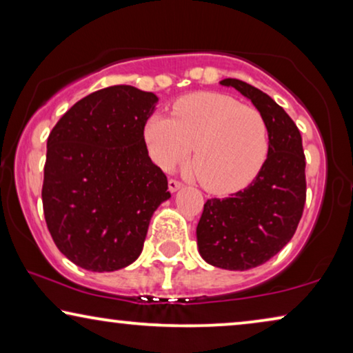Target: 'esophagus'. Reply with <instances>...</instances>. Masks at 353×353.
I'll list each match as a JSON object with an SVG mask.
<instances>
[{
	"instance_id": "esophagus-1",
	"label": "esophagus",
	"mask_w": 353,
	"mask_h": 353,
	"mask_svg": "<svg viewBox=\"0 0 353 353\" xmlns=\"http://www.w3.org/2000/svg\"><path fill=\"white\" fill-rule=\"evenodd\" d=\"M181 186L183 185L178 180H168V191H170V192H176Z\"/></svg>"
}]
</instances>
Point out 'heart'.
Wrapping results in <instances>:
<instances>
[{
  "instance_id": "obj_1",
  "label": "heart",
  "mask_w": 353,
  "mask_h": 353,
  "mask_svg": "<svg viewBox=\"0 0 353 353\" xmlns=\"http://www.w3.org/2000/svg\"><path fill=\"white\" fill-rule=\"evenodd\" d=\"M173 119L152 115L144 125L149 157L170 172L190 159L197 180L214 194L248 188L268 156V132L257 109L221 93H192L173 104Z\"/></svg>"
}]
</instances>
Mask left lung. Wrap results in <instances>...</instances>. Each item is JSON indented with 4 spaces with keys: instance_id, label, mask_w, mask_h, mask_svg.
Returning <instances> with one entry per match:
<instances>
[{
    "instance_id": "left-lung-1",
    "label": "left lung",
    "mask_w": 353,
    "mask_h": 353,
    "mask_svg": "<svg viewBox=\"0 0 353 353\" xmlns=\"http://www.w3.org/2000/svg\"><path fill=\"white\" fill-rule=\"evenodd\" d=\"M220 85L238 90L262 115L268 156L245 190L205 202L197 248L207 263L244 272L274 257L296 233L305 204V156L296 123L267 93L236 79Z\"/></svg>"
}]
</instances>
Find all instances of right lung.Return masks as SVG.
Segmentation results:
<instances>
[{
    "label": "right lung",
    "mask_w": 353,
    "mask_h": 353,
    "mask_svg": "<svg viewBox=\"0 0 353 353\" xmlns=\"http://www.w3.org/2000/svg\"><path fill=\"white\" fill-rule=\"evenodd\" d=\"M157 101L134 86H109L75 103L50 133L43 212L57 249L81 268L133 263L152 214L170 199L144 143Z\"/></svg>",
    "instance_id": "right-lung-1"
}]
</instances>
